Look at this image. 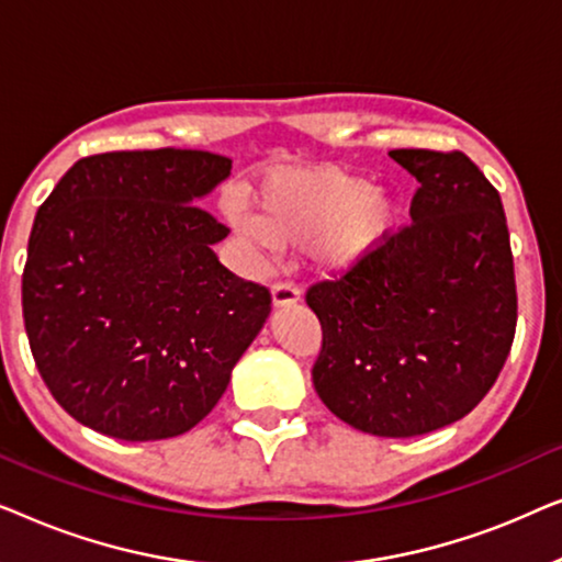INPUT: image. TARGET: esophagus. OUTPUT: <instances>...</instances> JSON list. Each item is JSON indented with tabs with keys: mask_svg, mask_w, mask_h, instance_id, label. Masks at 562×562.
I'll use <instances>...</instances> for the list:
<instances>
[{
	"mask_svg": "<svg viewBox=\"0 0 562 562\" xmlns=\"http://www.w3.org/2000/svg\"><path fill=\"white\" fill-rule=\"evenodd\" d=\"M299 302V289L289 281H279L273 286V306L276 310H286V306H294Z\"/></svg>",
	"mask_w": 562,
	"mask_h": 562,
	"instance_id": "esophagus-1",
	"label": "esophagus"
}]
</instances>
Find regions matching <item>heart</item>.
<instances>
[{"mask_svg": "<svg viewBox=\"0 0 562 562\" xmlns=\"http://www.w3.org/2000/svg\"><path fill=\"white\" fill-rule=\"evenodd\" d=\"M402 206L389 189L335 166L276 171L252 191L243 235L258 245H310L327 271H345L396 235Z\"/></svg>", "mask_w": 562, "mask_h": 562, "instance_id": "b5f03b06", "label": "heart"}]
</instances>
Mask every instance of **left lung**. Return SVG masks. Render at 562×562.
Returning <instances> with one entry per match:
<instances>
[{"label":"left lung","instance_id":"8db88e82","mask_svg":"<svg viewBox=\"0 0 562 562\" xmlns=\"http://www.w3.org/2000/svg\"><path fill=\"white\" fill-rule=\"evenodd\" d=\"M412 225L306 291L322 325L314 389L360 432L427 435L463 419L502 373L517 283L498 191L465 153L402 148Z\"/></svg>","mask_w":562,"mask_h":562}]
</instances>
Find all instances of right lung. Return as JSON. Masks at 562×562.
Instances as JSON below:
<instances>
[{"mask_svg":"<svg viewBox=\"0 0 562 562\" xmlns=\"http://www.w3.org/2000/svg\"><path fill=\"white\" fill-rule=\"evenodd\" d=\"M233 160L114 150L76 160L35 214L22 317L45 386L76 422L127 442L189 432L271 314L227 271L199 206Z\"/></svg>","mask_w":562,"mask_h":562,"instance_id":"right-lung-1","label":"right lung"}]
</instances>
